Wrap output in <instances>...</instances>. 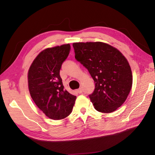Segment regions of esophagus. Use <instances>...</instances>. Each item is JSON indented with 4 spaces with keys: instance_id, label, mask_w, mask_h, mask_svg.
Wrapping results in <instances>:
<instances>
[{
    "instance_id": "obj_1",
    "label": "esophagus",
    "mask_w": 155,
    "mask_h": 155,
    "mask_svg": "<svg viewBox=\"0 0 155 155\" xmlns=\"http://www.w3.org/2000/svg\"><path fill=\"white\" fill-rule=\"evenodd\" d=\"M77 91L78 94H82L83 90H82V89H81V88H79V89H78V90H77Z\"/></svg>"
}]
</instances>
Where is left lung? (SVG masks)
I'll return each instance as SVG.
<instances>
[{
  "instance_id": "8db88e82",
  "label": "left lung",
  "mask_w": 155,
  "mask_h": 155,
  "mask_svg": "<svg viewBox=\"0 0 155 155\" xmlns=\"http://www.w3.org/2000/svg\"><path fill=\"white\" fill-rule=\"evenodd\" d=\"M75 59L88 70L95 83L90 98L96 110L111 113L122 106L132 87L133 75L127 59L108 44H72Z\"/></svg>"
}]
</instances>
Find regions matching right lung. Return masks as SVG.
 <instances>
[{"instance_id":"add662e5","label":"right lung","mask_w":155,"mask_h":155,"mask_svg":"<svg viewBox=\"0 0 155 155\" xmlns=\"http://www.w3.org/2000/svg\"><path fill=\"white\" fill-rule=\"evenodd\" d=\"M70 51L69 44L44 49L28 72L31 96L47 117L61 120L71 114L77 96L64 90L59 72Z\"/></svg>"}]
</instances>
